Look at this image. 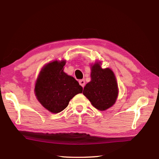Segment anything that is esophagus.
<instances>
[{
  "instance_id": "1",
  "label": "esophagus",
  "mask_w": 159,
  "mask_h": 159,
  "mask_svg": "<svg viewBox=\"0 0 159 159\" xmlns=\"http://www.w3.org/2000/svg\"><path fill=\"white\" fill-rule=\"evenodd\" d=\"M79 84L80 85H81L83 88H84V86H85V80H79Z\"/></svg>"
}]
</instances>
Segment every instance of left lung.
<instances>
[{"label": "left lung", "mask_w": 159, "mask_h": 159, "mask_svg": "<svg viewBox=\"0 0 159 159\" xmlns=\"http://www.w3.org/2000/svg\"><path fill=\"white\" fill-rule=\"evenodd\" d=\"M119 89L116 77L110 68L102 69L101 63L91 67V81L84 88L83 94L98 110L104 111L115 103Z\"/></svg>", "instance_id": "left-lung-1"}]
</instances>
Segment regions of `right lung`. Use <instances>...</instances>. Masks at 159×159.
I'll return each instance as SVG.
<instances>
[{"instance_id": "add662e5", "label": "right lung", "mask_w": 159, "mask_h": 159, "mask_svg": "<svg viewBox=\"0 0 159 159\" xmlns=\"http://www.w3.org/2000/svg\"><path fill=\"white\" fill-rule=\"evenodd\" d=\"M65 65V61L47 64L36 83L34 92L37 99L52 113L61 112L74 96L83 92L79 82L63 71Z\"/></svg>"}]
</instances>
